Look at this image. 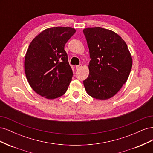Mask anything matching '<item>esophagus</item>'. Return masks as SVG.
Instances as JSON below:
<instances>
[{
	"label": "esophagus",
	"mask_w": 153,
	"mask_h": 153,
	"mask_svg": "<svg viewBox=\"0 0 153 153\" xmlns=\"http://www.w3.org/2000/svg\"><path fill=\"white\" fill-rule=\"evenodd\" d=\"M81 68H82V65H81V64H80V65L76 66V69H80Z\"/></svg>",
	"instance_id": "1"
}]
</instances>
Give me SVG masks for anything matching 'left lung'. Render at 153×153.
<instances>
[{"label":"left lung","instance_id":"8db88e82","mask_svg":"<svg viewBox=\"0 0 153 153\" xmlns=\"http://www.w3.org/2000/svg\"><path fill=\"white\" fill-rule=\"evenodd\" d=\"M91 60L89 74L84 82L87 93L105 100L116 94L127 81L132 57L126 43L115 32L101 27L83 30Z\"/></svg>","mask_w":153,"mask_h":153}]
</instances>
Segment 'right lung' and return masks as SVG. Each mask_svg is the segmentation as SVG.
<instances>
[{"label":"right lung","instance_id":"right-lung-1","mask_svg":"<svg viewBox=\"0 0 153 153\" xmlns=\"http://www.w3.org/2000/svg\"><path fill=\"white\" fill-rule=\"evenodd\" d=\"M68 27L44 30L32 39L24 61L26 78L37 94L53 100L65 94L72 80L64 46L75 33Z\"/></svg>","mask_w":153,"mask_h":153}]
</instances>
